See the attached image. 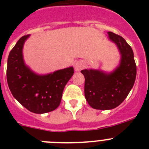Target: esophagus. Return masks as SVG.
I'll use <instances>...</instances> for the list:
<instances>
[{
    "label": "esophagus",
    "mask_w": 149,
    "mask_h": 149,
    "mask_svg": "<svg viewBox=\"0 0 149 149\" xmlns=\"http://www.w3.org/2000/svg\"><path fill=\"white\" fill-rule=\"evenodd\" d=\"M84 64L82 61H78L76 62L74 64V70L76 72H80L81 70H82V68H84Z\"/></svg>",
    "instance_id": "1"
}]
</instances>
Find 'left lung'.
Here are the masks:
<instances>
[{
	"instance_id": "8db88e82",
	"label": "left lung",
	"mask_w": 149,
	"mask_h": 149,
	"mask_svg": "<svg viewBox=\"0 0 149 149\" xmlns=\"http://www.w3.org/2000/svg\"><path fill=\"white\" fill-rule=\"evenodd\" d=\"M108 37L116 45L121 55L119 65L107 73L97 69H84V94L88 104L96 110H112L120 105L134 86L136 66L131 47L125 39L113 32Z\"/></svg>"
}]
</instances>
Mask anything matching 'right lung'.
<instances>
[{"mask_svg":"<svg viewBox=\"0 0 149 149\" xmlns=\"http://www.w3.org/2000/svg\"><path fill=\"white\" fill-rule=\"evenodd\" d=\"M30 35L24 36L10 51L6 78L13 97L29 111L42 114L53 111L61 101L64 87L74 74L73 67L38 74L25 64L23 47Z\"/></svg>","mask_w":149,"mask_h":149,"instance_id":"obj_1","label":"right lung"}]
</instances>
